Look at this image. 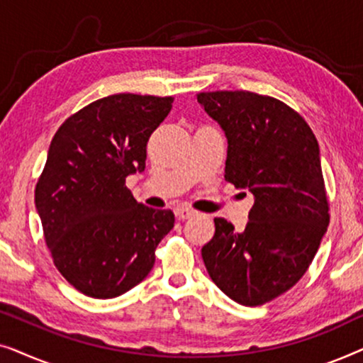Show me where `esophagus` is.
Masks as SVG:
<instances>
[{
	"instance_id": "obj_1",
	"label": "esophagus",
	"mask_w": 363,
	"mask_h": 363,
	"mask_svg": "<svg viewBox=\"0 0 363 363\" xmlns=\"http://www.w3.org/2000/svg\"><path fill=\"white\" fill-rule=\"evenodd\" d=\"M196 211L193 210V208H188V206H177L175 208V216L178 218V220H188V218L195 216Z\"/></svg>"
}]
</instances>
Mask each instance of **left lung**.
Instances as JSON below:
<instances>
[{"label": "left lung", "instance_id": "obj_1", "mask_svg": "<svg viewBox=\"0 0 363 363\" xmlns=\"http://www.w3.org/2000/svg\"><path fill=\"white\" fill-rule=\"evenodd\" d=\"M196 99L228 138L225 178L255 195L245 231L215 218L203 261L228 297L262 306L306 274L329 226L319 143L301 113L274 97L215 91Z\"/></svg>", "mask_w": 363, "mask_h": 363}]
</instances>
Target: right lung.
<instances>
[{"mask_svg":"<svg viewBox=\"0 0 363 363\" xmlns=\"http://www.w3.org/2000/svg\"><path fill=\"white\" fill-rule=\"evenodd\" d=\"M173 97L113 94L72 113L57 128L34 201L54 266L69 284L112 299L142 282L173 228L172 210H153L125 186L143 172L147 142Z\"/></svg>","mask_w":363,"mask_h":363,"instance_id":"right-lung-1","label":"right lung"}]
</instances>
